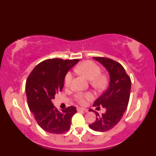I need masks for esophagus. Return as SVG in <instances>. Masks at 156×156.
I'll use <instances>...</instances> for the list:
<instances>
[{
  "mask_svg": "<svg viewBox=\"0 0 156 156\" xmlns=\"http://www.w3.org/2000/svg\"><path fill=\"white\" fill-rule=\"evenodd\" d=\"M77 110H78V111H85V112L88 111L87 109L84 108H80V107L77 108Z\"/></svg>",
  "mask_w": 156,
  "mask_h": 156,
  "instance_id": "1",
  "label": "esophagus"
}]
</instances>
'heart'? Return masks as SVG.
<instances>
[{"mask_svg":"<svg viewBox=\"0 0 156 156\" xmlns=\"http://www.w3.org/2000/svg\"><path fill=\"white\" fill-rule=\"evenodd\" d=\"M75 72L79 75L83 76L84 78L90 80V85L98 91H103L108 84V79L104 74H101V69L97 64L90 61H84L76 67ZM72 80V73L67 72L65 77V84L69 87ZM91 93H78L76 95V99L80 104H84L87 100L93 98Z\"/></svg>","mask_w":156,"mask_h":156,"instance_id":"1","label":"heart"}]
</instances>
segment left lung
<instances>
[{
    "mask_svg": "<svg viewBox=\"0 0 156 156\" xmlns=\"http://www.w3.org/2000/svg\"><path fill=\"white\" fill-rule=\"evenodd\" d=\"M105 67L110 76L108 89L95 101L93 106L106 108L104 114L95 112L96 120L89 126L97 132H106L112 129L119 122L128 105L131 80L125 69L120 63L104 57H93ZM89 111H92L91 109Z\"/></svg>",
    "mask_w": 156,
    "mask_h": 156,
    "instance_id": "obj_1",
    "label": "left lung"
}]
</instances>
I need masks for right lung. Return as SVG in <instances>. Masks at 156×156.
<instances>
[{"mask_svg": "<svg viewBox=\"0 0 156 156\" xmlns=\"http://www.w3.org/2000/svg\"><path fill=\"white\" fill-rule=\"evenodd\" d=\"M78 61V59L45 60L33 69L27 79L28 105L37 123L47 132L63 134L68 131L73 115L77 112L75 106L58 111L52 100L56 93L63 89L67 72Z\"/></svg>", "mask_w": 156, "mask_h": 156, "instance_id": "obj_1", "label": "right lung"}]
</instances>
